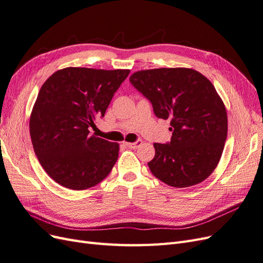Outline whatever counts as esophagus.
Instances as JSON below:
<instances>
[{"label": "esophagus", "mask_w": 263, "mask_h": 263, "mask_svg": "<svg viewBox=\"0 0 263 263\" xmlns=\"http://www.w3.org/2000/svg\"><path fill=\"white\" fill-rule=\"evenodd\" d=\"M141 140H137V141H135V142H125V145L128 147V148H132V149H136V148H138L140 145H141Z\"/></svg>", "instance_id": "obj_1"}]
</instances>
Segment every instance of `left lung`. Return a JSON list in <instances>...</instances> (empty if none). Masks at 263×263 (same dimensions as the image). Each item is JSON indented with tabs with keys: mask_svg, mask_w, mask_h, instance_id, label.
<instances>
[{
	"mask_svg": "<svg viewBox=\"0 0 263 263\" xmlns=\"http://www.w3.org/2000/svg\"><path fill=\"white\" fill-rule=\"evenodd\" d=\"M130 83L153 104L155 115L171 119V141L154 144L148 166L173 187H189L216 168L227 138L224 102L208 78L194 69L159 68L137 71Z\"/></svg>",
	"mask_w": 263,
	"mask_h": 263,
	"instance_id": "8db88e82",
	"label": "left lung"
}]
</instances>
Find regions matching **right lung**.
Instances as JSON below:
<instances>
[{
    "label": "right lung",
    "mask_w": 263,
    "mask_h": 263,
    "mask_svg": "<svg viewBox=\"0 0 263 263\" xmlns=\"http://www.w3.org/2000/svg\"><path fill=\"white\" fill-rule=\"evenodd\" d=\"M128 69L69 67L41 87L29 119L34 151L47 174L70 190L99 184L113 169L119 145L90 135Z\"/></svg>",
    "instance_id": "1"
}]
</instances>
